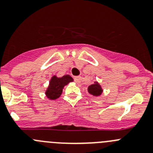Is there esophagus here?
I'll use <instances>...</instances> for the list:
<instances>
[{
  "label": "esophagus",
  "mask_w": 153,
  "mask_h": 153,
  "mask_svg": "<svg viewBox=\"0 0 153 153\" xmlns=\"http://www.w3.org/2000/svg\"><path fill=\"white\" fill-rule=\"evenodd\" d=\"M81 78H81V76H75V77H74V81L77 83H79L80 81H81Z\"/></svg>",
  "instance_id": "1"
}]
</instances>
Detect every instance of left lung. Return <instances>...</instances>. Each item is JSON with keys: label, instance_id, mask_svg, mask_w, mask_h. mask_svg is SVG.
Returning <instances> with one entry per match:
<instances>
[{"label": "left lung", "instance_id": "left-lung-1", "mask_svg": "<svg viewBox=\"0 0 153 153\" xmlns=\"http://www.w3.org/2000/svg\"><path fill=\"white\" fill-rule=\"evenodd\" d=\"M88 91H89V93L93 95H95V96L100 95L101 92H102V89H101V86H100L98 83H95V84L89 86V88H88Z\"/></svg>", "mask_w": 153, "mask_h": 153}]
</instances>
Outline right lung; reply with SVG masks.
<instances>
[{"instance_id": "1", "label": "right lung", "mask_w": 153, "mask_h": 153, "mask_svg": "<svg viewBox=\"0 0 153 153\" xmlns=\"http://www.w3.org/2000/svg\"><path fill=\"white\" fill-rule=\"evenodd\" d=\"M72 81H73V79L68 75H64L61 78L53 76L49 82V86L46 92V95L51 100H55L59 98L62 93L64 86Z\"/></svg>"}]
</instances>
